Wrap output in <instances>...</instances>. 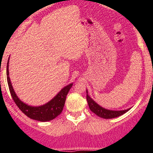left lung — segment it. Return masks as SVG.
Returning <instances> with one entry per match:
<instances>
[{
    "instance_id": "1",
    "label": "left lung",
    "mask_w": 153,
    "mask_h": 153,
    "mask_svg": "<svg viewBox=\"0 0 153 153\" xmlns=\"http://www.w3.org/2000/svg\"><path fill=\"white\" fill-rule=\"evenodd\" d=\"M86 100L88 102L90 109L93 113H95L97 116L103 119H113L122 116L123 114L128 112L130 109H124V110H110V109H105L97 104L93 99L88 95V91L86 90Z\"/></svg>"
}]
</instances>
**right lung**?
<instances>
[{"mask_svg": "<svg viewBox=\"0 0 153 153\" xmlns=\"http://www.w3.org/2000/svg\"><path fill=\"white\" fill-rule=\"evenodd\" d=\"M7 79L8 86H9L12 98L19 109L29 118L40 121V122L51 121L62 113L67 93H69L70 88L73 86V83H70L63 87L51 100L44 105L39 106H31L22 102L17 97L15 92L13 90L10 76H9V60L7 64Z\"/></svg>", "mask_w": 153, "mask_h": 153, "instance_id": "obj_1", "label": "right lung"}]
</instances>
